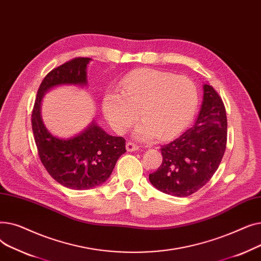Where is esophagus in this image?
<instances>
[{
  "label": "esophagus",
  "instance_id": "obj_1",
  "mask_svg": "<svg viewBox=\"0 0 261 261\" xmlns=\"http://www.w3.org/2000/svg\"><path fill=\"white\" fill-rule=\"evenodd\" d=\"M126 149H127L128 152H133V151H138V150L140 149V146L132 143V142H128L126 144Z\"/></svg>",
  "mask_w": 261,
  "mask_h": 261
}]
</instances>
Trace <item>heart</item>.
<instances>
[{
    "label": "heart",
    "mask_w": 261,
    "mask_h": 261,
    "mask_svg": "<svg viewBox=\"0 0 261 261\" xmlns=\"http://www.w3.org/2000/svg\"><path fill=\"white\" fill-rule=\"evenodd\" d=\"M120 94L108 93L102 111L111 127L125 133L139 118L144 119L134 136L148 141L167 140L180 133L193 119L199 102L196 85L189 78L152 68L136 70L123 77Z\"/></svg>",
    "instance_id": "1"
}]
</instances>
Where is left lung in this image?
I'll return each instance as SVG.
<instances>
[{
  "label": "left lung",
  "instance_id": "8db88e82",
  "mask_svg": "<svg viewBox=\"0 0 261 261\" xmlns=\"http://www.w3.org/2000/svg\"><path fill=\"white\" fill-rule=\"evenodd\" d=\"M201 111L190 129L161 147L163 162L149 174L151 184L167 195L188 197L206 184L224 155L227 140L225 107L216 90L203 86Z\"/></svg>",
  "mask_w": 261,
  "mask_h": 261
}]
</instances>
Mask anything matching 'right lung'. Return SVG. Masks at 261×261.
<instances>
[{"instance_id": "add662e5", "label": "right lung", "mask_w": 261, "mask_h": 261, "mask_svg": "<svg viewBox=\"0 0 261 261\" xmlns=\"http://www.w3.org/2000/svg\"><path fill=\"white\" fill-rule=\"evenodd\" d=\"M90 60L75 58L50 71L38 89L32 112V128L41 163L54 180L75 190L101 185L111 175L119 156L126 152L125 139L109 135L94 121L74 138L62 140L50 134L41 118L44 93L62 85L86 86Z\"/></svg>"}]
</instances>
